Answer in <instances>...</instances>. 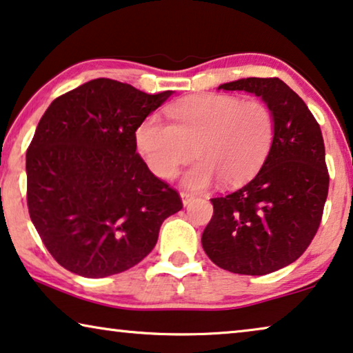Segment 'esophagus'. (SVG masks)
<instances>
[{
	"instance_id": "obj_1",
	"label": "esophagus",
	"mask_w": 353,
	"mask_h": 353,
	"mask_svg": "<svg viewBox=\"0 0 353 353\" xmlns=\"http://www.w3.org/2000/svg\"><path fill=\"white\" fill-rule=\"evenodd\" d=\"M180 196H181V202H183V205H189V203H191L192 201H194V196H192V194H189V192H181L180 194Z\"/></svg>"
}]
</instances>
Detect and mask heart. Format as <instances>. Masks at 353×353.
<instances>
[{"label":"heart","instance_id":"obj_1","mask_svg":"<svg viewBox=\"0 0 353 353\" xmlns=\"http://www.w3.org/2000/svg\"><path fill=\"white\" fill-rule=\"evenodd\" d=\"M167 114L172 124L157 116L141 122L137 146L161 178L175 176L196 154L199 161L183 175L189 189L210 186L214 178L226 188L242 185L261 168L274 141V114L259 100L194 95L172 103Z\"/></svg>","mask_w":353,"mask_h":353}]
</instances>
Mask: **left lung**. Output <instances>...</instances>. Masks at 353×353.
<instances>
[{
    "instance_id": "obj_1",
    "label": "left lung",
    "mask_w": 353,
    "mask_h": 353,
    "mask_svg": "<svg viewBox=\"0 0 353 353\" xmlns=\"http://www.w3.org/2000/svg\"><path fill=\"white\" fill-rule=\"evenodd\" d=\"M218 89L261 97L274 114L275 132L253 180L212 199L202 247L229 272L265 275L294 263L320 226L330 185L323 137L303 99L282 79L243 78Z\"/></svg>"
}]
</instances>
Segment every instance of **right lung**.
<instances>
[{"mask_svg":"<svg viewBox=\"0 0 353 353\" xmlns=\"http://www.w3.org/2000/svg\"><path fill=\"white\" fill-rule=\"evenodd\" d=\"M172 94L99 78L60 95L41 117L27 151L28 212L70 272L101 279L134 268L183 208L137 152V129Z\"/></svg>","mask_w":353,"mask_h":353,"instance_id":"right-lung-1","label":"right lung"}]
</instances>
